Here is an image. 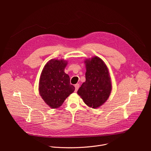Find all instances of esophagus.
Masks as SVG:
<instances>
[{
	"instance_id": "34e87169",
	"label": "esophagus",
	"mask_w": 151,
	"mask_h": 151,
	"mask_svg": "<svg viewBox=\"0 0 151 151\" xmlns=\"http://www.w3.org/2000/svg\"><path fill=\"white\" fill-rule=\"evenodd\" d=\"M75 92H76V91H78L79 87V83H76V84L75 85Z\"/></svg>"
}]
</instances>
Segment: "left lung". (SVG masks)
<instances>
[{
	"label": "left lung",
	"mask_w": 151,
	"mask_h": 151,
	"mask_svg": "<svg viewBox=\"0 0 151 151\" xmlns=\"http://www.w3.org/2000/svg\"><path fill=\"white\" fill-rule=\"evenodd\" d=\"M85 63L86 81L79 88L78 94L86 104L95 109L109 98L112 90L111 78L108 69L101 58L94 57Z\"/></svg>",
	"instance_id": "obj_1"
}]
</instances>
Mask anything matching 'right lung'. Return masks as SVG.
<instances>
[{"mask_svg": "<svg viewBox=\"0 0 151 151\" xmlns=\"http://www.w3.org/2000/svg\"><path fill=\"white\" fill-rule=\"evenodd\" d=\"M67 64L63 60L52 59L45 64L41 73L39 94L52 109L60 107L75 89L70 83L69 76L64 72Z\"/></svg>", "mask_w": 151, "mask_h": 151, "instance_id": "obj_1", "label": "right lung"}]
</instances>
